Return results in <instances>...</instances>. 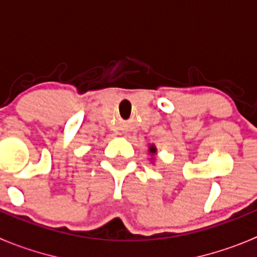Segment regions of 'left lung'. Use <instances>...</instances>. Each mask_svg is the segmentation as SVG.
I'll use <instances>...</instances> for the list:
<instances>
[{"instance_id":"left-lung-1","label":"left lung","mask_w":257,"mask_h":257,"mask_svg":"<svg viewBox=\"0 0 257 257\" xmlns=\"http://www.w3.org/2000/svg\"><path fill=\"white\" fill-rule=\"evenodd\" d=\"M149 155H150V161L154 162L155 157H157V146L154 144H149V150H148Z\"/></svg>"}]
</instances>
